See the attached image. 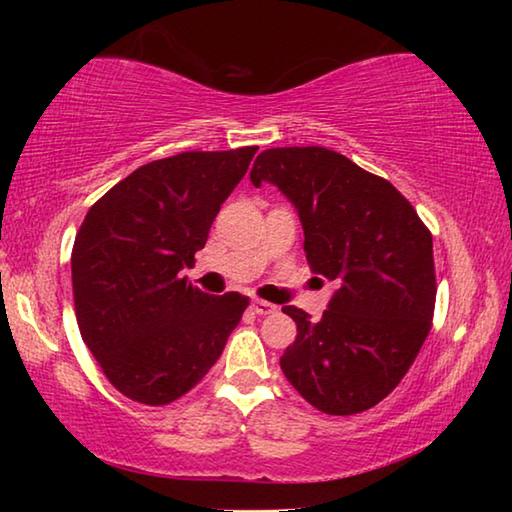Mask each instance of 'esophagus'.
Here are the masks:
<instances>
[{"label": "esophagus", "instance_id": "34e87169", "mask_svg": "<svg viewBox=\"0 0 512 512\" xmlns=\"http://www.w3.org/2000/svg\"><path fill=\"white\" fill-rule=\"evenodd\" d=\"M250 309H253L255 314H259V316H268V314H273L277 307L271 305V302H266V300H253V302H250Z\"/></svg>", "mask_w": 512, "mask_h": 512}]
</instances>
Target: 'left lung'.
I'll list each match as a JSON object with an SVG mask.
<instances>
[{"label": "left lung", "instance_id": "1", "mask_svg": "<svg viewBox=\"0 0 512 512\" xmlns=\"http://www.w3.org/2000/svg\"><path fill=\"white\" fill-rule=\"evenodd\" d=\"M255 187L271 183L298 210L311 271L336 282L323 318L282 307L298 336L280 357L291 386L329 415L379 404L427 339L436 305L433 241L388 180L323 146L257 155Z\"/></svg>", "mask_w": 512, "mask_h": 512}]
</instances>
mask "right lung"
Here are the masks:
<instances>
[{"label": "right lung", "mask_w": 512, "mask_h": 512, "mask_svg": "<svg viewBox=\"0 0 512 512\" xmlns=\"http://www.w3.org/2000/svg\"><path fill=\"white\" fill-rule=\"evenodd\" d=\"M257 146L187 151L135 169L85 214L72 248L76 320L121 395L169 404L201 381L248 298L207 296L180 275Z\"/></svg>", "instance_id": "1"}]
</instances>
